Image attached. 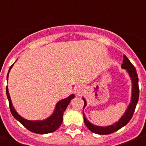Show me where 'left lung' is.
<instances>
[{"label": "left lung", "instance_id": "obj_1", "mask_svg": "<svg viewBox=\"0 0 146 146\" xmlns=\"http://www.w3.org/2000/svg\"><path fill=\"white\" fill-rule=\"evenodd\" d=\"M121 67L123 69L127 70V72L129 74V76L131 77V80H132V95H131V103L129 105L128 109L126 110L125 114L123 115L122 118L118 122H116L113 125H111V126H104V127L94 126V124L90 123L86 119V115H85L84 113L82 112L85 124L88 128V129L91 130L94 133L98 134V135H109V134H111L113 132L118 131V129H120L123 126H124L125 125L127 124L131 120V118H132V115L134 114V112L135 110L136 105L137 104L139 99V93H140V91H139L138 86V76L137 74L135 67L132 65V64L129 61V60L127 58V57L125 55H123V64L121 65ZM83 100H84V107H83V109H84L85 107L86 106V101L85 100V99H83Z\"/></svg>", "mask_w": 146, "mask_h": 146}]
</instances>
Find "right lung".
<instances>
[{
  "label": "right lung",
  "mask_w": 146,
  "mask_h": 146,
  "mask_svg": "<svg viewBox=\"0 0 146 146\" xmlns=\"http://www.w3.org/2000/svg\"><path fill=\"white\" fill-rule=\"evenodd\" d=\"M12 66L13 64L10 66L9 72L10 69H11ZM8 76H9V73L7 74V80ZM6 95H7V98L9 99L10 111H11L13 116L15 117L21 124L25 126L27 129L32 131L33 133L36 134L51 133V132L55 131V130H57L63 122L64 112L66 109L67 106L69 105L71 100L74 97V94H72L66 99H64L61 101L58 102V104H56V108H55L54 113L47 119L44 120V121H28V120L24 119L20 115H19L15 111V108H13L7 86H6Z\"/></svg>",
  "instance_id": "obj_1"
}]
</instances>
